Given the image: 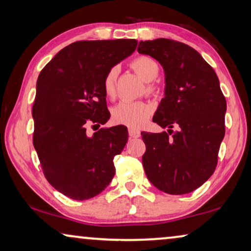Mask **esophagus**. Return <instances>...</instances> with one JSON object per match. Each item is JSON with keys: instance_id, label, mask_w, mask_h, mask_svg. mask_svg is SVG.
<instances>
[{"instance_id": "1", "label": "esophagus", "mask_w": 251, "mask_h": 251, "mask_svg": "<svg viewBox=\"0 0 251 251\" xmlns=\"http://www.w3.org/2000/svg\"><path fill=\"white\" fill-rule=\"evenodd\" d=\"M129 136L131 137V138H138L140 136V132L138 130L133 129V128H129Z\"/></svg>"}]
</instances>
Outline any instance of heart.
<instances>
[{
	"instance_id": "1",
	"label": "heart",
	"mask_w": 251,
	"mask_h": 251,
	"mask_svg": "<svg viewBox=\"0 0 251 251\" xmlns=\"http://www.w3.org/2000/svg\"><path fill=\"white\" fill-rule=\"evenodd\" d=\"M131 66L140 78L151 82L157 76L159 66L153 59L149 57H138L132 61ZM119 74V67L114 66L106 73L102 88L108 97H114L116 89V77ZM152 107L144 101H129L123 100L115 105L112 109V119L115 123L125 125L130 128H139L150 118Z\"/></svg>"
}]
</instances>
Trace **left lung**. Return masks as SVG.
Here are the masks:
<instances>
[{"label": "left lung", "mask_w": 251, "mask_h": 251, "mask_svg": "<svg viewBox=\"0 0 251 251\" xmlns=\"http://www.w3.org/2000/svg\"><path fill=\"white\" fill-rule=\"evenodd\" d=\"M137 51L159 61L166 83L153 122L167 131L142 132L144 170L164 193H191L214 174L225 136L226 100L217 74L197 50L177 41H140Z\"/></svg>", "instance_id": "8db88e82"}]
</instances>
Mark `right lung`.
<instances>
[{"mask_svg":"<svg viewBox=\"0 0 251 251\" xmlns=\"http://www.w3.org/2000/svg\"><path fill=\"white\" fill-rule=\"evenodd\" d=\"M136 40L78 41L61 49L37 77L33 144L48 181L73 200L101 193L114 177L113 159L125 149V126L99 129L109 120L102 81L136 50Z\"/></svg>","mask_w":251,"mask_h":251,"instance_id":"add662e5","label":"right lung"}]
</instances>
